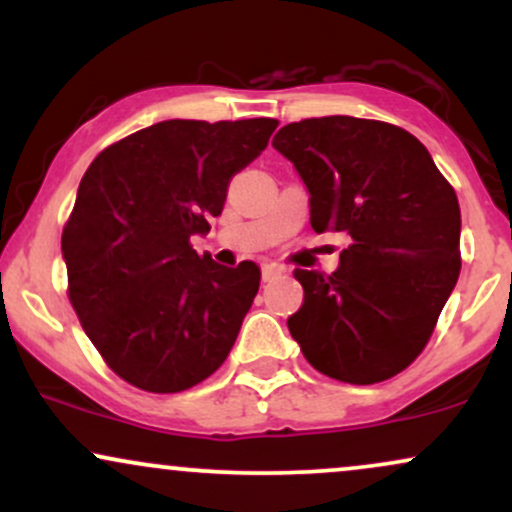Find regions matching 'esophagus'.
Wrapping results in <instances>:
<instances>
[{"instance_id":"1","label":"esophagus","mask_w":512,"mask_h":512,"mask_svg":"<svg viewBox=\"0 0 512 512\" xmlns=\"http://www.w3.org/2000/svg\"><path fill=\"white\" fill-rule=\"evenodd\" d=\"M281 274V267L276 264H262V281H274Z\"/></svg>"}]
</instances>
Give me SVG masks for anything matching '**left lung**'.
<instances>
[{
	"label": "left lung",
	"mask_w": 512,
	"mask_h": 512,
	"mask_svg": "<svg viewBox=\"0 0 512 512\" xmlns=\"http://www.w3.org/2000/svg\"><path fill=\"white\" fill-rule=\"evenodd\" d=\"M272 146L310 195L315 233L351 238L332 274L296 269L291 337L320 373L373 385L424 351L460 276V204L407 129L349 115L291 122Z\"/></svg>",
	"instance_id": "obj_1"
}]
</instances>
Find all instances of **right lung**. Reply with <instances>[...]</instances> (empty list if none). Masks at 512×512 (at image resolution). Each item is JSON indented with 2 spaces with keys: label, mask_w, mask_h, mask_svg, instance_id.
<instances>
[{
  "label": "right lung",
  "mask_w": 512,
  "mask_h": 512,
  "mask_svg": "<svg viewBox=\"0 0 512 512\" xmlns=\"http://www.w3.org/2000/svg\"><path fill=\"white\" fill-rule=\"evenodd\" d=\"M276 120H166L96 156L62 233L69 301L122 380L182 392L231 354L260 267H223L190 238L209 233L231 178L262 154Z\"/></svg>",
  "instance_id": "add662e5"
}]
</instances>
